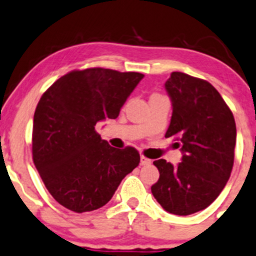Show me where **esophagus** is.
<instances>
[{
    "label": "esophagus",
    "mask_w": 256,
    "mask_h": 256,
    "mask_svg": "<svg viewBox=\"0 0 256 256\" xmlns=\"http://www.w3.org/2000/svg\"><path fill=\"white\" fill-rule=\"evenodd\" d=\"M140 160H141V166H150V164L152 163V160H148V158H146L144 156H141Z\"/></svg>",
    "instance_id": "34e87169"
}]
</instances>
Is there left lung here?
<instances>
[{
	"instance_id": "obj_1",
	"label": "left lung",
	"mask_w": 256,
	"mask_h": 256,
	"mask_svg": "<svg viewBox=\"0 0 256 256\" xmlns=\"http://www.w3.org/2000/svg\"><path fill=\"white\" fill-rule=\"evenodd\" d=\"M164 87L173 109L166 137H176L182 157L176 166L166 160L153 162L160 179L150 190L166 212L188 216L211 205L227 184L234 162L236 121L207 80L172 72Z\"/></svg>"
}]
</instances>
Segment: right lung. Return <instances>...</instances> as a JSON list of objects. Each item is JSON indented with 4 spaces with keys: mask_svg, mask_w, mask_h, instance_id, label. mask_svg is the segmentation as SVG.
Segmentation results:
<instances>
[{
    "mask_svg": "<svg viewBox=\"0 0 256 256\" xmlns=\"http://www.w3.org/2000/svg\"><path fill=\"white\" fill-rule=\"evenodd\" d=\"M144 77L99 67L72 71L42 96L34 112L33 160L60 205L77 214L100 208L138 166L134 147L114 148L96 125L116 119Z\"/></svg>",
    "mask_w": 256,
    "mask_h": 256,
    "instance_id": "right-lung-1",
    "label": "right lung"
}]
</instances>
